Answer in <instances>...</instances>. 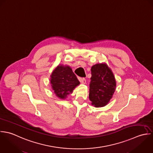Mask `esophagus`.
<instances>
[{
  "label": "esophagus",
  "instance_id": "esophagus-1",
  "mask_svg": "<svg viewBox=\"0 0 153 153\" xmlns=\"http://www.w3.org/2000/svg\"><path fill=\"white\" fill-rule=\"evenodd\" d=\"M79 80L82 84H85L86 82V80L85 78H79Z\"/></svg>",
  "mask_w": 153,
  "mask_h": 153
}]
</instances>
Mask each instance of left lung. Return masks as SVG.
Returning a JSON list of instances; mask_svg holds the SVG:
<instances>
[{
    "instance_id": "8db88e82",
    "label": "left lung",
    "mask_w": 153,
    "mask_h": 153,
    "mask_svg": "<svg viewBox=\"0 0 153 153\" xmlns=\"http://www.w3.org/2000/svg\"><path fill=\"white\" fill-rule=\"evenodd\" d=\"M91 74L89 99L95 107H103L110 101L115 91V77L106 64L93 65Z\"/></svg>"
}]
</instances>
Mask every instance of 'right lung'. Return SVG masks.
Instances as JSON below:
<instances>
[{
	"instance_id": "add662e5",
	"label": "right lung",
	"mask_w": 153,
	"mask_h": 153,
	"mask_svg": "<svg viewBox=\"0 0 153 153\" xmlns=\"http://www.w3.org/2000/svg\"><path fill=\"white\" fill-rule=\"evenodd\" d=\"M50 79L54 93L61 99H65L80 84L72 69L68 65H58L52 73Z\"/></svg>"
}]
</instances>
